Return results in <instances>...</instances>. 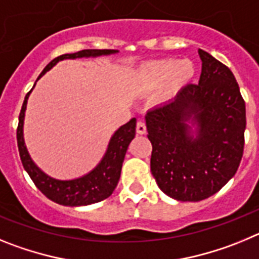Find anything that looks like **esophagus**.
Listing matches in <instances>:
<instances>
[{"mask_svg":"<svg viewBox=\"0 0 259 259\" xmlns=\"http://www.w3.org/2000/svg\"><path fill=\"white\" fill-rule=\"evenodd\" d=\"M136 132L139 135H144L146 132V124L144 120H139L136 124Z\"/></svg>","mask_w":259,"mask_h":259,"instance_id":"34e87169","label":"esophagus"}]
</instances>
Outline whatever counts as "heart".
Instances as JSON below:
<instances>
[{
    "instance_id": "b5f03b06",
    "label": "heart",
    "mask_w": 259,
    "mask_h": 259,
    "mask_svg": "<svg viewBox=\"0 0 259 259\" xmlns=\"http://www.w3.org/2000/svg\"><path fill=\"white\" fill-rule=\"evenodd\" d=\"M194 76V65L188 59L178 62L176 59H162L144 66L139 72V81L143 85L155 88L171 77L175 87L187 84Z\"/></svg>"
}]
</instances>
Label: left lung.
Returning <instances> with one entry per match:
<instances>
[{"label":"left lung","instance_id":"left-lung-1","mask_svg":"<svg viewBox=\"0 0 259 259\" xmlns=\"http://www.w3.org/2000/svg\"><path fill=\"white\" fill-rule=\"evenodd\" d=\"M202 72L168 104L149 110L146 131L152 143L150 170L164 194L179 201L205 200L236 174L244 153L245 101L232 71L198 50ZM193 115L199 135H189Z\"/></svg>","mask_w":259,"mask_h":259}]
</instances>
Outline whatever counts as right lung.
<instances>
[{
  "instance_id": "add662e5",
  "label": "right lung",
  "mask_w": 259,
  "mask_h": 259,
  "mask_svg": "<svg viewBox=\"0 0 259 259\" xmlns=\"http://www.w3.org/2000/svg\"><path fill=\"white\" fill-rule=\"evenodd\" d=\"M115 52L116 50L114 49H84L76 53H71V54H63V56H59L53 59L38 77L42 76L48 70H50L57 62L62 61V59L95 57L101 56V54H111V53ZM31 91L26 95L22 110H20L19 123H18L17 128V141L20 161H22L24 170L28 172L32 182L35 183L41 193L45 194L49 200L54 201L59 205H63V206H84V205L100 202V201L109 197L118 185L125 152H127V148L131 140L136 135V119L132 118L130 122L122 125L114 134V136L110 140L109 148H107L104 159L92 172H89L88 175L83 176L80 179L66 180V182L56 180L45 175L32 162L26 149V145H24V140H23V119H24L27 100H28Z\"/></svg>"
}]
</instances>
